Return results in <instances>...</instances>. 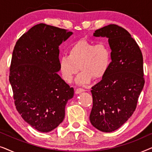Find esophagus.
I'll list each match as a JSON object with an SVG mask.
<instances>
[{
  "label": "esophagus",
  "instance_id": "34e87169",
  "mask_svg": "<svg viewBox=\"0 0 152 152\" xmlns=\"http://www.w3.org/2000/svg\"><path fill=\"white\" fill-rule=\"evenodd\" d=\"M84 91H85L84 89L81 88H77L76 90H75V93H77V94H79V93L84 92Z\"/></svg>",
  "mask_w": 152,
  "mask_h": 152
}]
</instances>
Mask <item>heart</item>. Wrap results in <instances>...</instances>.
Segmentation results:
<instances>
[{"instance_id":"1","label":"heart","mask_w":152,"mask_h":152,"mask_svg":"<svg viewBox=\"0 0 152 152\" xmlns=\"http://www.w3.org/2000/svg\"><path fill=\"white\" fill-rule=\"evenodd\" d=\"M111 63V53L105 43L95 44L86 40L73 43L68 51V55L60 57L59 70L66 82L73 80L79 70L76 83L79 85L89 84L93 78L100 80L106 75ZM80 68H78V66Z\"/></svg>"}]
</instances>
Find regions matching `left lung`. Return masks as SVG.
<instances>
[{
  "instance_id": "left-lung-1",
  "label": "left lung",
  "mask_w": 152,
  "mask_h": 152,
  "mask_svg": "<svg viewBox=\"0 0 152 152\" xmlns=\"http://www.w3.org/2000/svg\"><path fill=\"white\" fill-rule=\"evenodd\" d=\"M107 37L111 63L106 75L92 87V125L102 132L119 129L132 115L145 84L143 58L136 41L125 29L108 25L93 33Z\"/></svg>"
}]
</instances>
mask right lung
I'll use <instances>...</instances> for the list:
<instances>
[{"label":"right lung","instance_id":"right-lung-1","mask_svg":"<svg viewBox=\"0 0 152 152\" xmlns=\"http://www.w3.org/2000/svg\"><path fill=\"white\" fill-rule=\"evenodd\" d=\"M72 32L44 23L20 37L12 53L10 83L16 109L35 129L49 132L65 117V107L74 89L57 72L59 46Z\"/></svg>","mask_w":152,"mask_h":152}]
</instances>
